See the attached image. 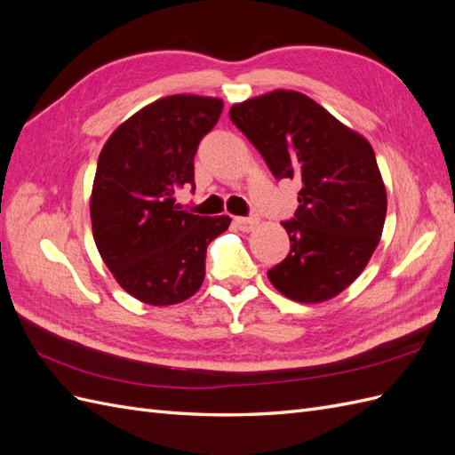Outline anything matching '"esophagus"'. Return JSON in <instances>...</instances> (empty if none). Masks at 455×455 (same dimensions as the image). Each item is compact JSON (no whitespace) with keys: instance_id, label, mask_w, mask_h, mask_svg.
<instances>
[{"instance_id":"esophagus-1","label":"esophagus","mask_w":455,"mask_h":455,"mask_svg":"<svg viewBox=\"0 0 455 455\" xmlns=\"http://www.w3.org/2000/svg\"><path fill=\"white\" fill-rule=\"evenodd\" d=\"M235 222H237L239 229H243V231H252V229L258 226L259 220H258V216H246V218L243 216V218H237Z\"/></svg>"}]
</instances>
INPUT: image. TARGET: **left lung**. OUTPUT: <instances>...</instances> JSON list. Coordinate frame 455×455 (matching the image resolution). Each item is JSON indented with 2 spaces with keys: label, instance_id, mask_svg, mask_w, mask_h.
<instances>
[{
  "label": "left lung",
  "instance_id": "8db88e82",
  "mask_svg": "<svg viewBox=\"0 0 455 455\" xmlns=\"http://www.w3.org/2000/svg\"><path fill=\"white\" fill-rule=\"evenodd\" d=\"M229 117L273 176L299 178L298 211L283 222L291 252L267 271L299 304L338 296L359 277L379 243L387 194L370 142L296 91L233 104Z\"/></svg>",
  "mask_w": 455,
  "mask_h": 455
}]
</instances>
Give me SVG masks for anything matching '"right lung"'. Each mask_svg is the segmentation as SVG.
Listing matches in <instances>:
<instances>
[{"label":"right lung","mask_w":455,"mask_h":455,"mask_svg":"<svg viewBox=\"0 0 455 455\" xmlns=\"http://www.w3.org/2000/svg\"><path fill=\"white\" fill-rule=\"evenodd\" d=\"M222 108L212 96H164L121 123L99 156L92 237L119 286L144 304L174 306L194 296L206 246L229 228V216L189 214L174 199L176 189H196V151Z\"/></svg>","instance_id":"add662e5"}]
</instances>
